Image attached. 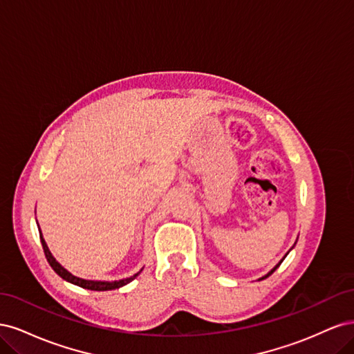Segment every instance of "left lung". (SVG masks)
I'll list each match as a JSON object with an SVG mask.
<instances>
[{
  "mask_svg": "<svg viewBox=\"0 0 354 354\" xmlns=\"http://www.w3.org/2000/svg\"><path fill=\"white\" fill-rule=\"evenodd\" d=\"M285 257H286V255H285ZM285 257H283V259H285ZM283 259H282V261H283ZM282 261H281V263H282ZM281 263H279V264H277V266H276V267H274V269H273V270H272V272H270V273H267V274H266V276H264V277H261V279H266V277H269V276H270V274H272V273H273V272H274V270H276V269H277V267H279V266H281Z\"/></svg>",
  "mask_w": 354,
  "mask_h": 354,
  "instance_id": "8db88e82",
  "label": "left lung"
}]
</instances>
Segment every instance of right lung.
I'll return each instance as SVG.
<instances>
[{
    "instance_id": "obj_1",
    "label": "right lung",
    "mask_w": 354,
    "mask_h": 354,
    "mask_svg": "<svg viewBox=\"0 0 354 354\" xmlns=\"http://www.w3.org/2000/svg\"><path fill=\"white\" fill-rule=\"evenodd\" d=\"M38 230H39V239H41V243H42V250H44V254H46V259H47L48 264L53 267V270H55V272L62 277V279H65V281H68V282H71V283H75V285H78V286L85 288V289H91V291H111V289H116V288H121V286H124V285H127V283H130V282H131L133 279H136V277H137L138 274H140V272H142V270H140L138 273L133 274L131 277H127V279L115 281V282H100V281H85V279H81V277H77V276H73L72 273H69V272L65 269V267H62V266L56 261L55 257L51 255V252H50V250H48V246H47L44 238H42L39 224H38Z\"/></svg>"
}]
</instances>
